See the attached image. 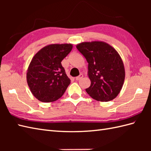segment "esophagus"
I'll return each instance as SVG.
<instances>
[{"instance_id":"obj_1","label":"esophagus","mask_w":151,"mask_h":151,"mask_svg":"<svg viewBox=\"0 0 151 151\" xmlns=\"http://www.w3.org/2000/svg\"><path fill=\"white\" fill-rule=\"evenodd\" d=\"M82 78H83V75H82V74H81V75H80L79 76H76V77L75 78V80H76V81H79V80H81Z\"/></svg>"}]
</instances>
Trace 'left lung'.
Wrapping results in <instances>:
<instances>
[{
	"mask_svg": "<svg viewBox=\"0 0 151 151\" xmlns=\"http://www.w3.org/2000/svg\"><path fill=\"white\" fill-rule=\"evenodd\" d=\"M88 63L91 85L86 92L95 100L108 102L119 93L125 77L124 63L113 47L104 41L82 42L76 45Z\"/></svg>",
	"mask_w": 151,
	"mask_h": 151,
	"instance_id": "1",
	"label": "left lung"
}]
</instances>
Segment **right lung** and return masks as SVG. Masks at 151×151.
Masks as SVG:
<instances>
[{"label":"right lung","instance_id":"obj_1","mask_svg":"<svg viewBox=\"0 0 151 151\" xmlns=\"http://www.w3.org/2000/svg\"><path fill=\"white\" fill-rule=\"evenodd\" d=\"M73 49L70 43L50 44L42 48L32 58L27 73L32 93L43 102L57 101L70 83L62 61Z\"/></svg>","mask_w":151,"mask_h":151}]
</instances>
